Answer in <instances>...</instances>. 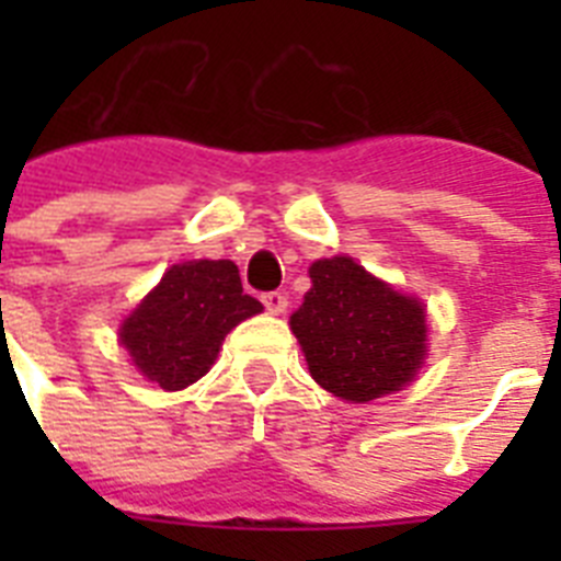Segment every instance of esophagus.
Instances as JSON below:
<instances>
[{"instance_id":"obj_1","label":"esophagus","mask_w":561,"mask_h":561,"mask_svg":"<svg viewBox=\"0 0 561 561\" xmlns=\"http://www.w3.org/2000/svg\"><path fill=\"white\" fill-rule=\"evenodd\" d=\"M261 300H264V306L270 314H284L286 306H289V297H286L284 291H266Z\"/></svg>"}]
</instances>
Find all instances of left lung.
<instances>
[{
	"instance_id": "8db88e82",
	"label": "left lung",
	"mask_w": 561,
	"mask_h": 561,
	"mask_svg": "<svg viewBox=\"0 0 561 561\" xmlns=\"http://www.w3.org/2000/svg\"><path fill=\"white\" fill-rule=\"evenodd\" d=\"M309 277L289 325L317 385L356 404L404 388L427 351L424 306L345 255L314 261Z\"/></svg>"
}]
</instances>
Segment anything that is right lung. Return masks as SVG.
Segmentation results:
<instances>
[{"label":"right lung","mask_w":561,"mask_h":561,"mask_svg":"<svg viewBox=\"0 0 561 561\" xmlns=\"http://www.w3.org/2000/svg\"><path fill=\"white\" fill-rule=\"evenodd\" d=\"M264 306L244 295L232 261H187L162 275L121 329L134 365L162 390H182L210 370L219 345Z\"/></svg>","instance_id":"right-lung-1"}]
</instances>
